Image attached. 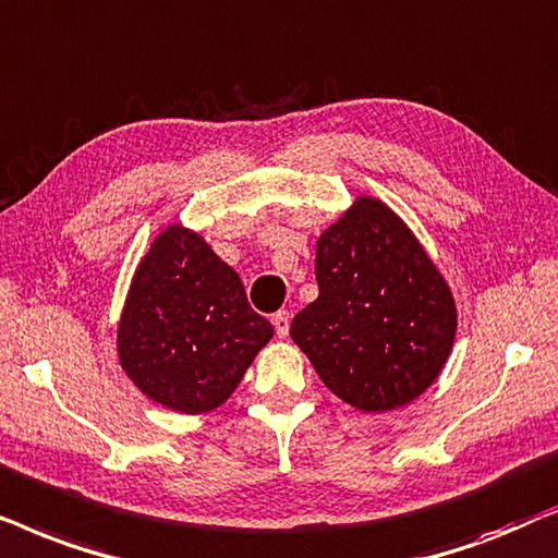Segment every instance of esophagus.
Returning <instances> with one entry per match:
<instances>
[{"label": "esophagus", "instance_id": "obj_1", "mask_svg": "<svg viewBox=\"0 0 558 558\" xmlns=\"http://www.w3.org/2000/svg\"><path fill=\"white\" fill-rule=\"evenodd\" d=\"M272 326L278 337H288V331H291V314H288V311H278V314L272 316Z\"/></svg>", "mask_w": 558, "mask_h": 558}]
</instances>
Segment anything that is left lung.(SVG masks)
I'll return each instance as SVG.
<instances>
[{"instance_id":"8db88e82","label":"left lung","mask_w":558,"mask_h":558,"mask_svg":"<svg viewBox=\"0 0 558 558\" xmlns=\"http://www.w3.org/2000/svg\"><path fill=\"white\" fill-rule=\"evenodd\" d=\"M318 299L291 337L326 388L365 413L411 403L441 373L457 333L449 286L403 221L356 198L318 236Z\"/></svg>"}]
</instances>
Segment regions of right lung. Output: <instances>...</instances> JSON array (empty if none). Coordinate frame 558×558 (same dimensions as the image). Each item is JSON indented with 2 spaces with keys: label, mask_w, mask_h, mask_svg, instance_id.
Returning <instances> with one entry per match:
<instances>
[{
  "label": "right lung",
  "mask_w": 558,
  "mask_h": 558,
  "mask_svg": "<svg viewBox=\"0 0 558 558\" xmlns=\"http://www.w3.org/2000/svg\"><path fill=\"white\" fill-rule=\"evenodd\" d=\"M272 337L232 267L202 236L168 227L140 263L117 331L124 373L155 403L206 413L225 403Z\"/></svg>",
  "instance_id": "add662e5"
}]
</instances>
